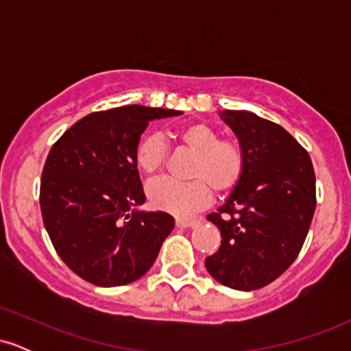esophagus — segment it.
I'll return each instance as SVG.
<instances>
[{"instance_id": "1", "label": "esophagus", "mask_w": 351, "mask_h": 351, "mask_svg": "<svg viewBox=\"0 0 351 351\" xmlns=\"http://www.w3.org/2000/svg\"><path fill=\"white\" fill-rule=\"evenodd\" d=\"M196 224H198V221L196 219H183V217H178V219H176V226L178 228H193V226H196Z\"/></svg>"}]
</instances>
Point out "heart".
Segmentation results:
<instances>
[{
	"mask_svg": "<svg viewBox=\"0 0 351 351\" xmlns=\"http://www.w3.org/2000/svg\"><path fill=\"white\" fill-rule=\"evenodd\" d=\"M173 138L195 153L188 167L189 181L175 178L153 180L147 188L152 208L168 215L188 217L211 203V188L216 193H229L241 183L245 170V155L239 142L219 138V132L211 125L193 122L183 125ZM168 147L163 136L143 135L135 145L134 160L140 171L153 175L163 167Z\"/></svg>",
	"mask_w": 351,
	"mask_h": 351,
	"instance_id": "b5f03b06",
	"label": "heart"
}]
</instances>
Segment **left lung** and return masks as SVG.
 <instances>
[{"mask_svg":"<svg viewBox=\"0 0 351 351\" xmlns=\"http://www.w3.org/2000/svg\"><path fill=\"white\" fill-rule=\"evenodd\" d=\"M245 155L241 183L217 213L219 249L208 272L236 291H256L282 276L299 256L315 213V171L307 150L280 125L247 110H224Z\"/></svg>","mask_w":351,"mask_h":351,"instance_id":"left-lung-1","label":"left lung"}]
</instances>
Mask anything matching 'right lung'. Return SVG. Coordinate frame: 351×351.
Returning a JSON list of instances; mask_svg holds the SVG:
<instances>
[{"mask_svg":"<svg viewBox=\"0 0 351 351\" xmlns=\"http://www.w3.org/2000/svg\"><path fill=\"white\" fill-rule=\"evenodd\" d=\"M180 110L143 106L92 112L52 145L43 168V221L60 259L80 279L117 287L150 271L175 228L145 203L135 145L148 122Z\"/></svg>","mask_w":351,"mask_h":351,"instance_id":"obj_1","label":"right lung"}]
</instances>
